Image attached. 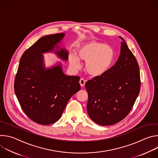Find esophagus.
Here are the masks:
<instances>
[{"mask_svg":"<svg viewBox=\"0 0 158 158\" xmlns=\"http://www.w3.org/2000/svg\"><path fill=\"white\" fill-rule=\"evenodd\" d=\"M79 83H80V85H81V87H84V86L85 85V80H84V79L81 78V79H80V81H79Z\"/></svg>","mask_w":158,"mask_h":158,"instance_id":"1","label":"esophagus"}]
</instances>
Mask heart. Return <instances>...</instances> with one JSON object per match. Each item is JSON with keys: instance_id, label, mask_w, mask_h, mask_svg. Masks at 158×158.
I'll list each match as a JSON object with an SVG mask.
<instances>
[{"instance_id": "1", "label": "heart", "mask_w": 158, "mask_h": 158, "mask_svg": "<svg viewBox=\"0 0 158 158\" xmlns=\"http://www.w3.org/2000/svg\"><path fill=\"white\" fill-rule=\"evenodd\" d=\"M77 57L85 61L84 69L92 76L99 77L106 74L113 65L116 52L114 48L103 43L91 41L84 44L77 50ZM70 65L74 69H78L80 64L74 56L69 57Z\"/></svg>"}]
</instances>
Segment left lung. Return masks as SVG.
Listing matches in <instances>:
<instances>
[{
	"label": "left lung",
	"mask_w": 158,
	"mask_h": 158,
	"mask_svg": "<svg viewBox=\"0 0 158 158\" xmlns=\"http://www.w3.org/2000/svg\"><path fill=\"white\" fill-rule=\"evenodd\" d=\"M121 54L109 71L85 84L88 93L87 113L101 126L118 123L129 113L141 86L139 67L124 39L119 37Z\"/></svg>",
	"instance_id": "left-lung-1"
}]
</instances>
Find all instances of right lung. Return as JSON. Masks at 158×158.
I'll return each mask as SVG.
<instances>
[{"label":"right lung","mask_w":158,"mask_h":158,"mask_svg":"<svg viewBox=\"0 0 158 158\" xmlns=\"http://www.w3.org/2000/svg\"><path fill=\"white\" fill-rule=\"evenodd\" d=\"M64 36L59 33L41 37L20 60L15 93L25 114L37 124L49 125L58 121L67 102L81 89L80 77L66 76L61 63L47 69L44 63L42 54L46 52L68 60V51L58 46Z\"/></svg>","instance_id":"obj_1"}]
</instances>
